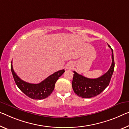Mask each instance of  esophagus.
Instances as JSON below:
<instances>
[{
    "label": "esophagus",
    "instance_id": "1",
    "mask_svg": "<svg viewBox=\"0 0 129 129\" xmlns=\"http://www.w3.org/2000/svg\"><path fill=\"white\" fill-rule=\"evenodd\" d=\"M73 67V63L71 62H70L66 65V69H69V70H70V69H72Z\"/></svg>",
    "mask_w": 129,
    "mask_h": 129
}]
</instances>
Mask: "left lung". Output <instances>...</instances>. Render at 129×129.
<instances>
[{
    "label": "left lung",
    "mask_w": 129,
    "mask_h": 129,
    "mask_svg": "<svg viewBox=\"0 0 129 129\" xmlns=\"http://www.w3.org/2000/svg\"><path fill=\"white\" fill-rule=\"evenodd\" d=\"M112 51V64L107 72L98 78L91 79L85 77L74 71L72 87L75 93L82 98H90L101 93L110 84L114 70L115 62L113 50Z\"/></svg>",
    "instance_id": "obj_1"
}]
</instances>
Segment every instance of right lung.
Segmentation results:
<instances>
[{
  "instance_id": "obj_1",
  "label": "right lung",
  "mask_w": 129,
  "mask_h": 129,
  "mask_svg": "<svg viewBox=\"0 0 129 129\" xmlns=\"http://www.w3.org/2000/svg\"><path fill=\"white\" fill-rule=\"evenodd\" d=\"M11 70L15 84L19 89L29 98L36 100H41L48 98L54 89L56 81L65 71L64 69L56 71L42 82L35 84L26 82L19 78L13 70L12 61Z\"/></svg>"
}]
</instances>
